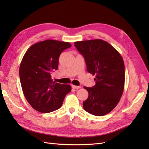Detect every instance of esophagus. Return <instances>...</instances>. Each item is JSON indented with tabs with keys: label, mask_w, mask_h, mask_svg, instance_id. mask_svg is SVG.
<instances>
[{
	"label": "esophagus",
	"mask_w": 149,
	"mask_h": 149,
	"mask_svg": "<svg viewBox=\"0 0 149 149\" xmlns=\"http://www.w3.org/2000/svg\"><path fill=\"white\" fill-rule=\"evenodd\" d=\"M71 87L74 88V89H79V88H81V86H75V85H73V84L71 85Z\"/></svg>",
	"instance_id": "1"
}]
</instances>
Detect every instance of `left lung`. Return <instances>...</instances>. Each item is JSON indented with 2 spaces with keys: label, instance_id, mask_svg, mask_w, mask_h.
Returning a JSON list of instances; mask_svg holds the SVG:
<instances>
[{
  "label": "left lung",
  "instance_id": "left-lung-1",
  "mask_svg": "<svg viewBox=\"0 0 149 149\" xmlns=\"http://www.w3.org/2000/svg\"><path fill=\"white\" fill-rule=\"evenodd\" d=\"M74 44L84 58L87 71L96 77L93 87H84L89 94L83 103L84 109L94 116H104L114 109L123 95L125 83L123 57L109 43L101 39Z\"/></svg>",
  "mask_w": 149,
  "mask_h": 149
}]
</instances>
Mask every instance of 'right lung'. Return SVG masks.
Masks as SVG:
<instances>
[{"mask_svg":"<svg viewBox=\"0 0 149 149\" xmlns=\"http://www.w3.org/2000/svg\"><path fill=\"white\" fill-rule=\"evenodd\" d=\"M71 47L68 42L47 40L33 44L25 53L19 69L20 83L26 101L35 110L48 113L58 109L71 91L70 85L52 79L61 53Z\"/></svg>","mask_w":149,"mask_h":149,"instance_id":"right-lung-1","label":"right lung"}]
</instances>
